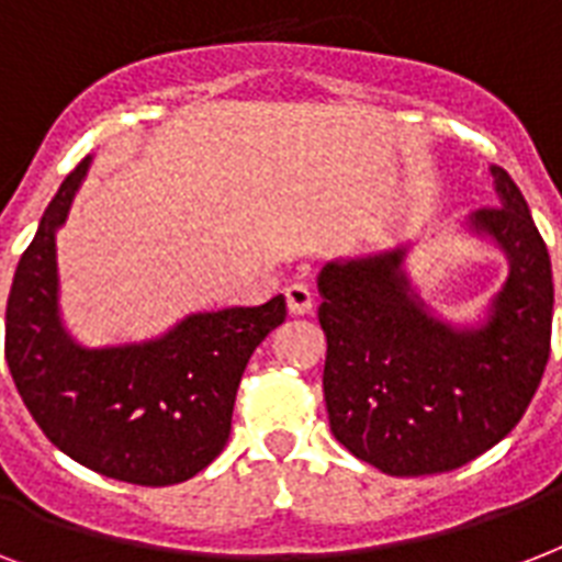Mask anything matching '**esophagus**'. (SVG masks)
<instances>
[{"label":"esophagus","instance_id":"1","mask_svg":"<svg viewBox=\"0 0 562 562\" xmlns=\"http://www.w3.org/2000/svg\"><path fill=\"white\" fill-rule=\"evenodd\" d=\"M285 300H289V312L291 315H308L312 308H315V294L308 285L303 282H294L285 289Z\"/></svg>","mask_w":562,"mask_h":562}]
</instances>
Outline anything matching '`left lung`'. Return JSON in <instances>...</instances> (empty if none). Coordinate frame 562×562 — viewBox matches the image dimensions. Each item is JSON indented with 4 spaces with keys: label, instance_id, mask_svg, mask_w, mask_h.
<instances>
[{
    "label": "left lung",
    "instance_id": "obj_1",
    "mask_svg": "<svg viewBox=\"0 0 562 562\" xmlns=\"http://www.w3.org/2000/svg\"><path fill=\"white\" fill-rule=\"evenodd\" d=\"M498 206L463 229L505 254L507 280L479 324H452L414 289L405 256L333 259L317 273L324 400L335 440L387 475L458 470L510 435L551 352L549 247L522 192L493 166Z\"/></svg>",
    "mask_w": 562,
    "mask_h": 562
}]
</instances>
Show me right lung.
Listing matches in <instances>:
<instances>
[{
  "mask_svg": "<svg viewBox=\"0 0 562 562\" xmlns=\"http://www.w3.org/2000/svg\"><path fill=\"white\" fill-rule=\"evenodd\" d=\"M90 162H78L60 183L16 265L4 361L34 423L72 461L143 487L180 484L227 443L241 373L265 335L285 321V297L194 312L151 341H75L60 315L57 229Z\"/></svg>",
  "mask_w": 562,
  "mask_h": 562,
  "instance_id": "obj_1",
  "label": "right lung"
}]
</instances>
